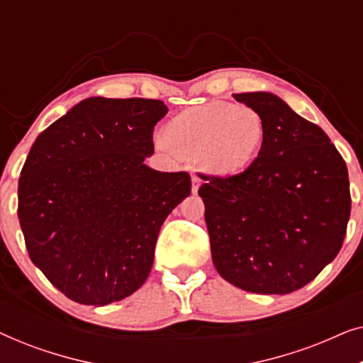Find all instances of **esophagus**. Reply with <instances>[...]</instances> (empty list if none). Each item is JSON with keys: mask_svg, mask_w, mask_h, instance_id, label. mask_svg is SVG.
<instances>
[{"mask_svg": "<svg viewBox=\"0 0 363 363\" xmlns=\"http://www.w3.org/2000/svg\"><path fill=\"white\" fill-rule=\"evenodd\" d=\"M200 183H201L200 178H198L196 175H191V191H193V193H198V188H200Z\"/></svg>", "mask_w": 363, "mask_h": 363, "instance_id": "esophagus-1", "label": "esophagus"}]
</instances>
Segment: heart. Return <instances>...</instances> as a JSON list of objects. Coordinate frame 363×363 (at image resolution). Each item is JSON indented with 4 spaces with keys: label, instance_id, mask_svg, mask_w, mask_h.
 I'll list each match as a JSON object with an SVG mask.
<instances>
[{
    "label": "heart",
    "instance_id": "obj_1",
    "mask_svg": "<svg viewBox=\"0 0 363 363\" xmlns=\"http://www.w3.org/2000/svg\"><path fill=\"white\" fill-rule=\"evenodd\" d=\"M262 140L264 122L255 108L216 101L178 113L157 143L165 152L195 158L206 175L225 178L246 170Z\"/></svg>",
    "mask_w": 363,
    "mask_h": 363
}]
</instances>
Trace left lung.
<instances>
[{
  "instance_id": "obj_1",
  "label": "left lung",
  "mask_w": 363,
  "mask_h": 363,
  "mask_svg": "<svg viewBox=\"0 0 363 363\" xmlns=\"http://www.w3.org/2000/svg\"><path fill=\"white\" fill-rule=\"evenodd\" d=\"M264 122L255 162L240 175L208 177L205 203L218 274L255 294H289L314 279L344 242L349 172L319 125L271 92L233 94Z\"/></svg>"
}]
</instances>
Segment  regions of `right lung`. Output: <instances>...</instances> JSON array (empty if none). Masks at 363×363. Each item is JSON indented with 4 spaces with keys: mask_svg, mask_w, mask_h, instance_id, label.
Listing matches in <instances>:
<instances>
[{
    "mask_svg": "<svg viewBox=\"0 0 363 363\" xmlns=\"http://www.w3.org/2000/svg\"><path fill=\"white\" fill-rule=\"evenodd\" d=\"M168 107L152 99H84L41 132L18 183L29 257L69 299L107 306L140 289L158 233L191 193L186 172L145 165Z\"/></svg>",
    "mask_w": 363,
    "mask_h": 363,
    "instance_id": "add662e5",
    "label": "right lung"
}]
</instances>
